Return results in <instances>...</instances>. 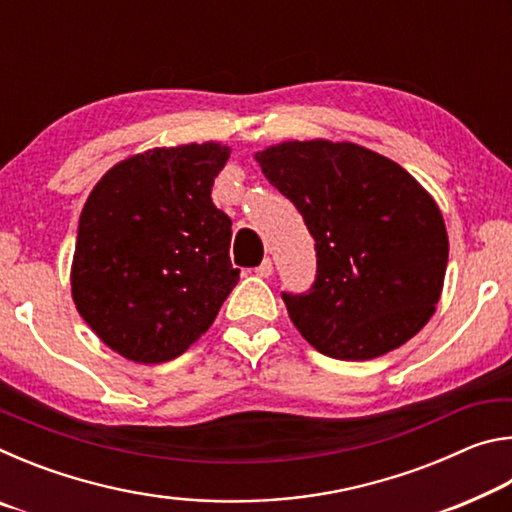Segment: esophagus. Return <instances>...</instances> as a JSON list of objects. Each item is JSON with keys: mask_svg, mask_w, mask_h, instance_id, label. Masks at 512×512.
<instances>
[{"mask_svg": "<svg viewBox=\"0 0 512 512\" xmlns=\"http://www.w3.org/2000/svg\"><path fill=\"white\" fill-rule=\"evenodd\" d=\"M271 273H273V262H271V259L266 257L264 262L255 268V275H259V277H268Z\"/></svg>", "mask_w": 512, "mask_h": 512, "instance_id": "34e87169", "label": "esophagus"}]
</instances>
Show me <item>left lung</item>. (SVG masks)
I'll use <instances>...</instances> for the list:
<instances>
[{
	"instance_id": "obj_1",
	"label": "left lung",
	"mask_w": 512,
	"mask_h": 512,
	"mask_svg": "<svg viewBox=\"0 0 512 512\" xmlns=\"http://www.w3.org/2000/svg\"><path fill=\"white\" fill-rule=\"evenodd\" d=\"M255 160L316 241L311 289L282 291L300 334L341 361L381 357L418 334L449 255L443 214L418 180L350 142H284Z\"/></svg>"
}]
</instances>
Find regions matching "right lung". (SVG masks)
Here are the masks:
<instances>
[{
	"label": "right lung",
	"mask_w": 512,
	"mask_h": 512,
	"mask_svg": "<svg viewBox=\"0 0 512 512\" xmlns=\"http://www.w3.org/2000/svg\"><path fill=\"white\" fill-rule=\"evenodd\" d=\"M228 146L185 144L128 158L79 219L72 296L99 339L137 363L183 354L239 282L232 221L212 203Z\"/></svg>",
	"instance_id": "right-lung-1"
}]
</instances>
